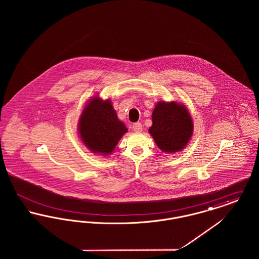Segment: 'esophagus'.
<instances>
[{
  "label": "esophagus",
  "instance_id": "1",
  "mask_svg": "<svg viewBox=\"0 0 259 259\" xmlns=\"http://www.w3.org/2000/svg\"><path fill=\"white\" fill-rule=\"evenodd\" d=\"M132 129H133V131L136 132V133H140L143 130V126H142V124L140 123V122H136V123L133 124Z\"/></svg>",
  "mask_w": 259,
  "mask_h": 259
}]
</instances>
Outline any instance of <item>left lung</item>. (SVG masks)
I'll use <instances>...</instances> for the list:
<instances>
[{
    "label": "left lung",
    "mask_w": 259,
    "mask_h": 259,
    "mask_svg": "<svg viewBox=\"0 0 259 259\" xmlns=\"http://www.w3.org/2000/svg\"><path fill=\"white\" fill-rule=\"evenodd\" d=\"M151 117L152 125L148 132L161 150L174 153L187 146L193 133V121L185 105L160 101Z\"/></svg>",
    "instance_id": "left-lung-1"
}]
</instances>
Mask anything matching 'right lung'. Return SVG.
Segmentation results:
<instances>
[{
  "instance_id": "right-lung-1",
  "label": "right lung",
  "mask_w": 259,
  "mask_h": 259,
  "mask_svg": "<svg viewBox=\"0 0 259 259\" xmlns=\"http://www.w3.org/2000/svg\"><path fill=\"white\" fill-rule=\"evenodd\" d=\"M126 132L127 128L118 119L110 99L93 97L80 114L78 134L84 146L94 153L111 154Z\"/></svg>"
}]
</instances>
